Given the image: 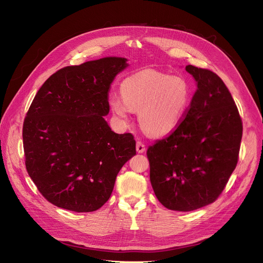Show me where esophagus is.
<instances>
[{
  "label": "esophagus",
  "instance_id": "1",
  "mask_svg": "<svg viewBox=\"0 0 263 263\" xmlns=\"http://www.w3.org/2000/svg\"><path fill=\"white\" fill-rule=\"evenodd\" d=\"M145 150H146V146H145V144L143 142L139 141V142L136 143V151H137V153L143 154Z\"/></svg>",
  "mask_w": 263,
  "mask_h": 263
}]
</instances>
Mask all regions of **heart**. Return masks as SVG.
Returning a JSON list of instances; mask_svg holds the SVG:
<instances>
[{
    "mask_svg": "<svg viewBox=\"0 0 263 263\" xmlns=\"http://www.w3.org/2000/svg\"><path fill=\"white\" fill-rule=\"evenodd\" d=\"M119 97L109 99L112 112L127 121L130 110L139 113L142 130L162 137L173 132L184 118L192 101V88L182 76H170L153 69L137 72L121 83Z\"/></svg>",
    "mask_w": 263,
    "mask_h": 263,
    "instance_id": "1",
    "label": "heart"
}]
</instances>
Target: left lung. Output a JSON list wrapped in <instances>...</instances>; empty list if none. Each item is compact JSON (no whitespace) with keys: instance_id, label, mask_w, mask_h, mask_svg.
I'll return each mask as SVG.
<instances>
[{"instance_id":"1","label":"left lung","mask_w":263,"mask_h":263,"mask_svg":"<svg viewBox=\"0 0 263 263\" xmlns=\"http://www.w3.org/2000/svg\"><path fill=\"white\" fill-rule=\"evenodd\" d=\"M197 82L180 124L147 149L150 182L167 209L193 211L222 194L239 160L242 119L231 93L209 69L185 67Z\"/></svg>"}]
</instances>
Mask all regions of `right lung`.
Returning a JSON list of instances; mask_svg holds the SVG:
<instances>
[{
	"label": "right lung",
	"mask_w": 263,
	"mask_h": 263,
	"mask_svg": "<svg viewBox=\"0 0 263 263\" xmlns=\"http://www.w3.org/2000/svg\"><path fill=\"white\" fill-rule=\"evenodd\" d=\"M126 62L104 58L64 67L37 91L23 122L25 166L52 204L74 212L100 209L136 154L134 136L113 132L103 118L110 84Z\"/></svg>",
	"instance_id": "obj_1"
}]
</instances>
